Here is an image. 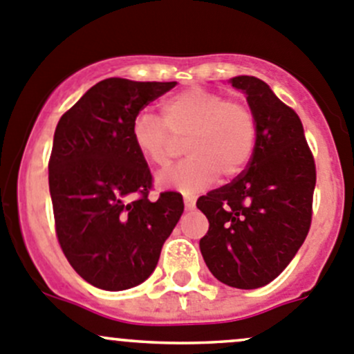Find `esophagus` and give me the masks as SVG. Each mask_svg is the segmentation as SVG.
Returning a JSON list of instances; mask_svg holds the SVG:
<instances>
[{"label":"esophagus","mask_w":354,"mask_h":354,"mask_svg":"<svg viewBox=\"0 0 354 354\" xmlns=\"http://www.w3.org/2000/svg\"><path fill=\"white\" fill-rule=\"evenodd\" d=\"M183 200H185V209H187V210L195 209V200H197L195 195H185Z\"/></svg>","instance_id":"esophagus-1"}]
</instances>
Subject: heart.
Returning <instances> with one entry per match:
<instances>
[{
	"mask_svg": "<svg viewBox=\"0 0 354 354\" xmlns=\"http://www.w3.org/2000/svg\"><path fill=\"white\" fill-rule=\"evenodd\" d=\"M160 111L162 120L142 111L131 121L135 149L151 166L166 167L185 142L188 157L157 176L159 187L198 194L219 174H240L255 152L257 116L243 101L190 87L166 99Z\"/></svg>",
	"mask_w": 354,
	"mask_h": 354,
	"instance_id": "b5f03b06",
	"label": "heart"
}]
</instances>
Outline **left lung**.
Masks as SVG:
<instances>
[{
    "label": "left lung",
    "instance_id": "obj_1",
    "mask_svg": "<svg viewBox=\"0 0 354 354\" xmlns=\"http://www.w3.org/2000/svg\"><path fill=\"white\" fill-rule=\"evenodd\" d=\"M230 82L246 94L259 137L246 169L197 200L209 221L200 252L221 283L255 289L286 269L308 234L315 159L299 116L266 82L246 75Z\"/></svg>",
    "mask_w": 354,
    "mask_h": 354
}]
</instances>
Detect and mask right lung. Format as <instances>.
Here are the masks:
<instances>
[{"label":"right lung","mask_w":354,"mask_h":354,"mask_svg":"<svg viewBox=\"0 0 354 354\" xmlns=\"http://www.w3.org/2000/svg\"><path fill=\"white\" fill-rule=\"evenodd\" d=\"M174 85L106 78L56 127L48 164L56 236L75 272L99 289L144 283L183 214L178 192L149 198L151 169L131 140L133 118Z\"/></svg>","instance_id":"1"}]
</instances>
